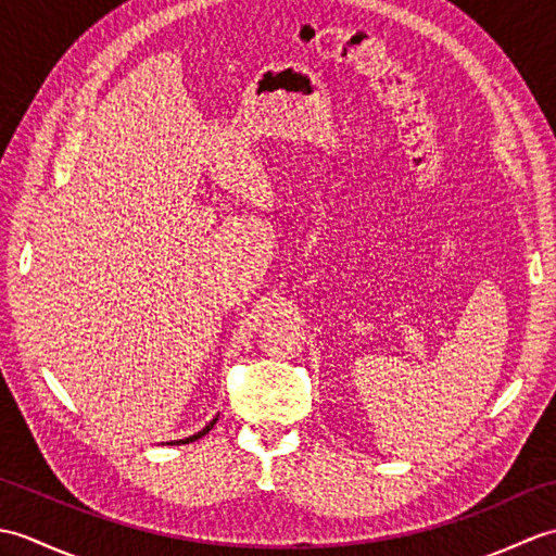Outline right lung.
Wrapping results in <instances>:
<instances>
[{
    "label": "right lung",
    "mask_w": 556,
    "mask_h": 556,
    "mask_svg": "<svg viewBox=\"0 0 556 556\" xmlns=\"http://www.w3.org/2000/svg\"><path fill=\"white\" fill-rule=\"evenodd\" d=\"M217 418L219 416H215V418H212L207 425H205V428L203 430H200V432H195V434H191V437H186V440H174V442H164V444H188V442H195V440H200V437H205L212 428H215V422H217Z\"/></svg>",
    "instance_id": "add662e5"
}]
</instances>
